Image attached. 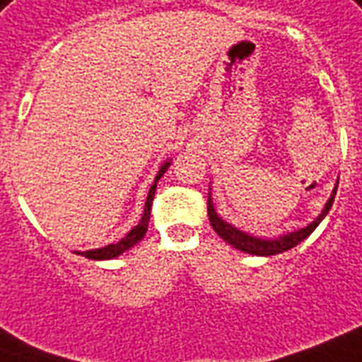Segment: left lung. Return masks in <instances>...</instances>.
<instances>
[{"label": "left lung", "mask_w": 362, "mask_h": 362, "mask_svg": "<svg viewBox=\"0 0 362 362\" xmlns=\"http://www.w3.org/2000/svg\"><path fill=\"white\" fill-rule=\"evenodd\" d=\"M339 186V182H337ZM337 186L333 189V195L329 197V201L325 202V208L322 210L316 219H314L310 225H307L305 228H299V230L288 232V234H283V236L273 238V240H264V238L251 236L247 232L238 230L236 227L228 225L227 221H223L221 217L216 214V208L211 204V197L208 195V219H210L211 228L219 234V236L225 240L227 243H230L232 247L240 249L243 252H249V255H257V257H272V255H279V252H284L288 249L296 247L298 243H301L305 238H308L314 232V228L318 227L322 219L327 216V211L331 210L334 201V195H337Z\"/></svg>", "instance_id": "8db88e82"}]
</instances>
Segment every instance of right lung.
Returning a JSON list of instances; mask_svg holds the SVG:
<instances>
[{"label":"right lung","mask_w":362,"mask_h":362,"mask_svg":"<svg viewBox=\"0 0 362 362\" xmlns=\"http://www.w3.org/2000/svg\"><path fill=\"white\" fill-rule=\"evenodd\" d=\"M171 165V161H165L163 165H161V169L158 171V175H156V180L154 184L151 186V189H148V197H146V202H145V211H143V217H141V221L135 225L134 228H132L128 234H126L120 242L117 243H110V245H105V247H100V249H93V251H83V252H78V255H81V257L85 258H90V260H110V258H115L119 257V255H122L124 251H128V249H132L135 245V243H139L141 240H143V236L146 234V228H148V221H151V206H152V201H154V193H156V182L160 180L161 176H163V173L167 171V167Z\"/></svg>","instance_id":"obj_1"}]
</instances>
